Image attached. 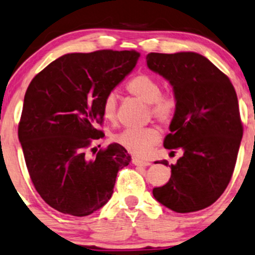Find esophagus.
Segmentation results:
<instances>
[{
	"label": "esophagus",
	"instance_id": "1",
	"mask_svg": "<svg viewBox=\"0 0 255 255\" xmlns=\"http://www.w3.org/2000/svg\"><path fill=\"white\" fill-rule=\"evenodd\" d=\"M132 163L134 165H139V166H147V165L151 164V163H150L149 161H144V159L137 158V157L132 158Z\"/></svg>",
	"mask_w": 255,
	"mask_h": 255
}]
</instances>
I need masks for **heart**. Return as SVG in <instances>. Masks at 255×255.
Here are the masks:
<instances>
[{
  "instance_id": "1",
  "label": "heart",
  "mask_w": 255,
  "mask_h": 255,
  "mask_svg": "<svg viewBox=\"0 0 255 255\" xmlns=\"http://www.w3.org/2000/svg\"><path fill=\"white\" fill-rule=\"evenodd\" d=\"M131 96L149 104L150 116L162 124H169L174 119L178 108L177 97L172 92H161V85L149 74H137L127 84ZM102 112L109 122L117 121V97L111 92L103 100ZM116 142L137 156H146L161 139L155 127L144 128H125L115 137Z\"/></svg>"
}]
</instances>
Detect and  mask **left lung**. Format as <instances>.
<instances>
[{"label":"left lung","instance_id":"obj_1","mask_svg":"<svg viewBox=\"0 0 255 255\" xmlns=\"http://www.w3.org/2000/svg\"><path fill=\"white\" fill-rule=\"evenodd\" d=\"M146 62L169 80L178 100L163 144L171 152L183 150V156L171 164L170 180L153 188V196L176 213L207 208L227 188L244 134L233 84L197 53H149Z\"/></svg>","mask_w":255,"mask_h":255}]
</instances>
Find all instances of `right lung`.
<instances>
[{
	"label": "right lung",
	"mask_w": 255,
	"mask_h": 255,
	"mask_svg": "<svg viewBox=\"0 0 255 255\" xmlns=\"http://www.w3.org/2000/svg\"><path fill=\"white\" fill-rule=\"evenodd\" d=\"M139 53L103 49L62 55L37 73L24 94L18 140L42 200L62 214L87 216L108 203L131 156L117 143L100 149L103 100L133 70Z\"/></svg>",
	"instance_id": "add662e5"
}]
</instances>
